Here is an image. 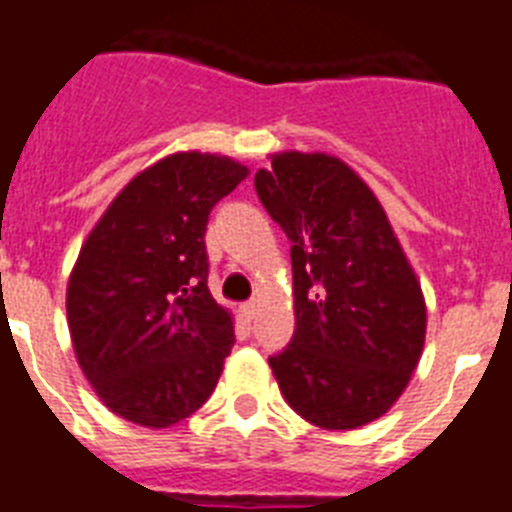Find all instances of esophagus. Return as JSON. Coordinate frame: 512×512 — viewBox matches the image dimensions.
I'll use <instances>...</instances> for the list:
<instances>
[{
    "label": "esophagus",
    "instance_id": "34e87169",
    "mask_svg": "<svg viewBox=\"0 0 512 512\" xmlns=\"http://www.w3.org/2000/svg\"><path fill=\"white\" fill-rule=\"evenodd\" d=\"M239 309H242V314H244V319H252L255 317V301H247V304H242L239 306Z\"/></svg>",
    "mask_w": 512,
    "mask_h": 512
}]
</instances>
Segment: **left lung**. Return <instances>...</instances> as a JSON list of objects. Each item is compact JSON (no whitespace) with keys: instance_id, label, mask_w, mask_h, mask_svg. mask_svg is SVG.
I'll list each match as a JSON object with an SVG mask.
<instances>
[{"instance_id":"obj_1","label":"left lung","mask_w":512,"mask_h":512,"mask_svg":"<svg viewBox=\"0 0 512 512\" xmlns=\"http://www.w3.org/2000/svg\"><path fill=\"white\" fill-rule=\"evenodd\" d=\"M255 190L291 242L296 330L270 355L283 397L324 430L397 402L425 345V299L384 208L348 164L283 151Z\"/></svg>"}]
</instances>
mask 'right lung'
<instances>
[{
    "label": "right lung",
    "mask_w": 512,
    "mask_h": 512,
    "mask_svg": "<svg viewBox=\"0 0 512 512\" xmlns=\"http://www.w3.org/2000/svg\"><path fill=\"white\" fill-rule=\"evenodd\" d=\"M247 177L182 151L133 177L84 242L66 288L77 361L115 415L167 428L219 384L234 324L208 291L206 226Z\"/></svg>",
    "instance_id": "obj_1"
}]
</instances>
